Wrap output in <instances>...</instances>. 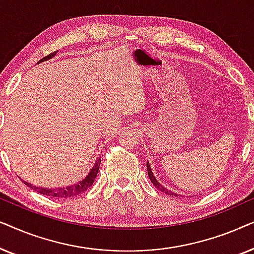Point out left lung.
Listing matches in <instances>:
<instances>
[{
	"label": "left lung",
	"instance_id": "8db88e82",
	"mask_svg": "<svg viewBox=\"0 0 254 254\" xmlns=\"http://www.w3.org/2000/svg\"><path fill=\"white\" fill-rule=\"evenodd\" d=\"M147 170H148V176H149V179H150V182L152 183V185H154L156 189L161 190V192L168 194V195H175V196H180V194H177L175 192H172L171 190L166 189L163 185H161V183H158V180L156 179V177L154 176V173H152V170L150 168V164H149V162H147Z\"/></svg>",
	"mask_w": 254,
	"mask_h": 254
}]
</instances>
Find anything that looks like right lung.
Returning a JSON list of instances; mask_svg holds the SVG:
<instances>
[{
    "instance_id": "1",
    "label": "right lung",
    "mask_w": 254,
    "mask_h": 254,
    "mask_svg": "<svg viewBox=\"0 0 254 254\" xmlns=\"http://www.w3.org/2000/svg\"><path fill=\"white\" fill-rule=\"evenodd\" d=\"M57 53H58V51L54 52V53L48 54L47 57H45L44 59H41L40 61H38V64L50 60V59L54 58L55 54H57ZM99 165H100V158H98L95 162V165H93V168L91 170H90V172L88 173V175H86L84 179H82L81 182H78L77 184H74V185H69V186H65V187H59V189H45V187L34 186V185H32V184L24 182V180H23V183L25 184L26 186H29L30 189H32L33 190H37L38 193L43 194V195L54 196V197H62V199H64V197L75 196V195H78V194H82L83 192H85V190L92 185L93 182H95L96 177H97V173H98Z\"/></svg>"
}]
</instances>
